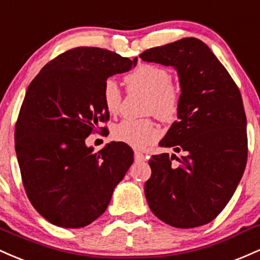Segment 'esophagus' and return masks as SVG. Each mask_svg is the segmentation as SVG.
Returning a JSON list of instances; mask_svg holds the SVG:
<instances>
[{"mask_svg":"<svg viewBox=\"0 0 260 260\" xmlns=\"http://www.w3.org/2000/svg\"><path fill=\"white\" fill-rule=\"evenodd\" d=\"M145 159V154L142 152H140V151H135V161H144Z\"/></svg>","mask_w":260,"mask_h":260,"instance_id":"34e87169","label":"esophagus"}]
</instances>
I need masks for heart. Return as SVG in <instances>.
<instances>
[{
  "instance_id": "b5f03b06",
  "label": "heart",
  "mask_w": 260,
  "mask_h": 260,
  "mask_svg": "<svg viewBox=\"0 0 260 260\" xmlns=\"http://www.w3.org/2000/svg\"><path fill=\"white\" fill-rule=\"evenodd\" d=\"M124 80L129 91L147 94L146 114H153L163 122H172L178 118L180 91L172 83V75L167 69L153 63H141L125 76ZM102 97L110 114L119 112L122 95L114 78H108L104 82ZM113 138L131 147L144 148L159 138V129L148 118L139 120L126 119L113 127Z\"/></svg>"
}]
</instances>
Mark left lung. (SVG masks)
I'll list each match as a JSON object with an SVG mask.
<instances>
[{"label":"left lung","instance_id":"8db88e82","mask_svg":"<svg viewBox=\"0 0 260 260\" xmlns=\"http://www.w3.org/2000/svg\"><path fill=\"white\" fill-rule=\"evenodd\" d=\"M147 62L173 66L180 83L178 120L159 142L184 152L154 154L145 183L151 211L178 229L211 222L227 205L247 165V119L242 95L222 63L197 38L148 49ZM176 159L177 162L171 165Z\"/></svg>","mask_w":260,"mask_h":260}]
</instances>
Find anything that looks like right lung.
I'll return each instance as SVG.
<instances>
[{"label":"right lung","instance_id":"obj_1","mask_svg":"<svg viewBox=\"0 0 260 260\" xmlns=\"http://www.w3.org/2000/svg\"><path fill=\"white\" fill-rule=\"evenodd\" d=\"M136 61L78 46L49 61L29 84L14 130L17 159L29 201L55 226L93 222L133 165L126 144L110 142L93 152L84 141L99 122L109 120L104 82Z\"/></svg>","mask_w":260,"mask_h":260}]
</instances>
